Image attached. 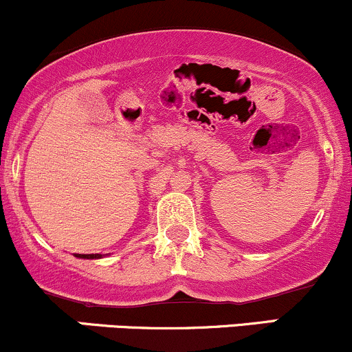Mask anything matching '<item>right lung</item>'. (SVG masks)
Segmentation results:
<instances>
[{
    "label": "right lung",
    "mask_w": 352,
    "mask_h": 352,
    "mask_svg": "<svg viewBox=\"0 0 352 352\" xmlns=\"http://www.w3.org/2000/svg\"><path fill=\"white\" fill-rule=\"evenodd\" d=\"M79 258H100V254H76Z\"/></svg>",
    "instance_id": "add662e5"
}]
</instances>
